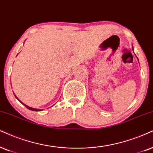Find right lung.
<instances>
[{
  "mask_svg": "<svg viewBox=\"0 0 153 153\" xmlns=\"http://www.w3.org/2000/svg\"><path fill=\"white\" fill-rule=\"evenodd\" d=\"M15 97H16V96H15ZM16 98H17V97H16ZM17 100H18V99H17ZM19 101H20V100H19ZM21 102V103H22V104H24V105L25 106V107H26L27 108V109H30V110H32V111H42V109H34V108H32V107H28V106H27L26 105V104H25L24 103H22V102Z\"/></svg>",
  "mask_w": 153,
  "mask_h": 153,
  "instance_id": "right-lung-1",
  "label": "right lung"
}]
</instances>
